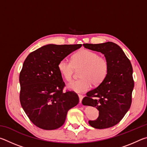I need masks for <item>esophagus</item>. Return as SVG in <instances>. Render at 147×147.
Here are the masks:
<instances>
[{
  "label": "esophagus",
  "mask_w": 147,
  "mask_h": 147,
  "mask_svg": "<svg viewBox=\"0 0 147 147\" xmlns=\"http://www.w3.org/2000/svg\"><path fill=\"white\" fill-rule=\"evenodd\" d=\"M78 97H79V100H80V103H82V101L84 96L82 95H81V94H79Z\"/></svg>",
  "instance_id": "1"
}]
</instances>
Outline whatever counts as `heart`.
<instances>
[{
    "label": "heart",
    "mask_w": 147,
    "mask_h": 147,
    "mask_svg": "<svg viewBox=\"0 0 147 147\" xmlns=\"http://www.w3.org/2000/svg\"><path fill=\"white\" fill-rule=\"evenodd\" d=\"M61 75L67 81L73 78L74 70L81 69V79L73 80L67 84V88L76 93H80L88 91L92 85L97 86L102 82L108 73L109 64L104 57L99 56L95 52L82 49L73 57V62L63 59L58 65Z\"/></svg>",
    "instance_id": "1"
}]
</instances>
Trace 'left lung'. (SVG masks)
<instances>
[{
	"instance_id": "obj_1",
	"label": "left lung",
	"mask_w": 147,
	"mask_h": 147,
	"mask_svg": "<svg viewBox=\"0 0 147 147\" xmlns=\"http://www.w3.org/2000/svg\"><path fill=\"white\" fill-rule=\"evenodd\" d=\"M83 45L103 54L109 64L104 80L88 92L82 100L84 105L95 107L99 111L98 118L89 121V124L98 129L112 127L121 121L130 108L134 87L132 66L123 49L113 42Z\"/></svg>"
}]
</instances>
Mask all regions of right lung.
<instances>
[{
	"label": "right lung",
	"instance_id": "1",
	"mask_svg": "<svg viewBox=\"0 0 147 147\" xmlns=\"http://www.w3.org/2000/svg\"><path fill=\"white\" fill-rule=\"evenodd\" d=\"M82 47L49 44L32 52L20 73V102L32 123L43 130L63 125L67 113L79 102L73 91L63 92L65 83L58 70L61 59Z\"/></svg>",
	"mask_w": 147,
	"mask_h": 147
}]
</instances>
